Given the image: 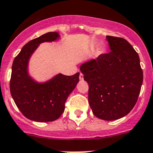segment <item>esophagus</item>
Wrapping results in <instances>:
<instances>
[{"label": "esophagus", "instance_id": "1", "mask_svg": "<svg viewBox=\"0 0 153 153\" xmlns=\"http://www.w3.org/2000/svg\"><path fill=\"white\" fill-rule=\"evenodd\" d=\"M79 79L80 80H83L84 79V75H82V73H80V75H79Z\"/></svg>", "mask_w": 153, "mask_h": 153}]
</instances>
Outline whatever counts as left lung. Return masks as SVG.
Masks as SVG:
<instances>
[{"instance_id": "1", "label": "left lung", "mask_w": 153, "mask_h": 153, "mask_svg": "<svg viewBox=\"0 0 153 153\" xmlns=\"http://www.w3.org/2000/svg\"><path fill=\"white\" fill-rule=\"evenodd\" d=\"M111 51L82 64L80 70L88 84V103L100 119L126 116L137 102L143 72L139 54L126 39L106 36Z\"/></svg>"}]
</instances>
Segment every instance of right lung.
Instances as JSON below:
<instances>
[{"mask_svg": "<svg viewBox=\"0 0 153 153\" xmlns=\"http://www.w3.org/2000/svg\"><path fill=\"white\" fill-rule=\"evenodd\" d=\"M59 37L58 33L48 32L31 40L13 62L10 94L21 113L30 120L47 123L58 119L65 111L68 96L79 82V72L71 76L58 74L44 83L35 82L29 75V59L40 44L54 42Z\"/></svg>", "mask_w": 153, "mask_h": 153, "instance_id": "1", "label": "right lung"}]
</instances>
